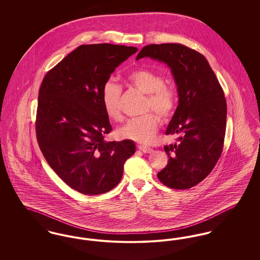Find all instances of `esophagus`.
<instances>
[{"label":"esophagus","instance_id":"1","mask_svg":"<svg viewBox=\"0 0 260 260\" xmlns=\"http://www.w3.org/2000/svg\"><path fill=\"white\" fill-rule=\"evenodd\" d=\"M138 149L140 151H142L143 153H151V152H153V149L147 147V146H144V145H139Z\"/></svg>","mask_w":260,"mask_h":260}]
</instances>
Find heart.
Here are the masks:
<instances>
[{
	"label": "heart",
	"mask_w": 260,
	"mask_h": 260,
	"mask_svg": "<svg viewBox=\"0 0 260 260\" xmlns=\"http://www.w3.org/2000/svg\"><path fill=\"white\" fill-rule=\"evenodd\" d=\"M126 82L141 92L147 94L145 110H154L162 119L173 114L176 104V93L172 86L165 84L160 73L148 69H136L126 75ZM122 87L114 81H107L101 91V102L107 117L114 121L121 120L120 101ZM160 118L153 112L133 118L119 128L118 135L124 139L139 143H150L157 134Z\"/></svg>",
	"instance_id": "heart-1"
}]
</instances>
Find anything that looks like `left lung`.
<instances>
[{
  "label": "left lung",
  "instance_id": "left-lung-1",
  "mask_svg": "<svg viewBox=\"0 0 260 260\" xmlns=\"http://www.w3.org/2000/svg\"><path fill=\"white\" fill-rule=\"evenodd\" d=\"M143 57L166 63L178 92L166 135L179 136V143L164 147L170 159L158 178L170 188H191L210 174L222 153L227 116L222 87L206 57L181 44L145 46L136 60Z\"/></svg>",
  "mask_w": 260,
  "mask_h": 260
}]
</instances>
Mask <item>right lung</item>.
<instances>
[{
  "label": "right lung",
  "mask_w": 260,
  "mask_h": 260,
  "mask_svg": "<svg viewBox=\"0 0 260 260\" xmlns=\"http://www.w3.org/2000/svg\"><path fill=\"white\" fill-rule=\"evenodd\" d=\"M135 47L82 45L45 76L39 90L36 134L40 149L62 180L85 195L119 184L133 140L106 141L111 132L101 102L103 85Z\"/></svg>",
  "instance_id": "right-lung-1"
}]
</instances>
